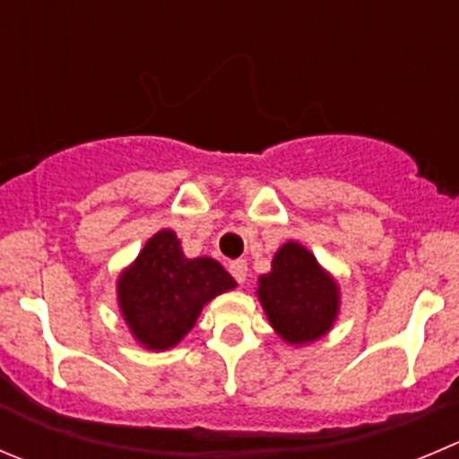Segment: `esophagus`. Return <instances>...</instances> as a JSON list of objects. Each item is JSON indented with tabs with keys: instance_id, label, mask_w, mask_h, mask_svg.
I'll return each instance as SVG.
<instances>
[{
	"instance_id": "esophagus-1",
	"label": "esophagus",
	"mask_w": 459,
	"mask_h": 459,
	"mask_svg": "<svg viewBox=\"0 0 459 459\" xmlns=\"http://www.w3.org/2000/svg\"><path fill=\"white\" fill-rule=\"evenodd\" d=\"M229 271H230V275L235 278V282L244 284V280H247V275H248V264L244 260H235L229 264Z\"/></svg>"
}]
</instances>
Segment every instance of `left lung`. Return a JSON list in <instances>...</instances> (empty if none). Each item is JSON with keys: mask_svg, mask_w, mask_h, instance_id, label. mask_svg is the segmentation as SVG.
I'll use <instances>...</instances> for the list:
<instances>
[{"mask_svg": "<svg viewBox=\"0 0 459 459\" xmlns=\"http://www.w3.org/2000/svg\"><path fill=\"white\" fill-rule=\"evenodd\" d=\"M257 296L275 332L296 345L323 336L338 311L336 282L296 242L275 253L271 273L260 278Z\"/></svg>", "mask_w": 459, "mask_h": 459, "instance_id": "obj_1", "label": "left lung"}]
</instances>
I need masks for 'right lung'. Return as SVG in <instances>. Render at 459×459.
<instances>
[{
	"instance_id": "obj_1",
	"label": "right lung",
	"mask_w": 459,
	"mask_h": 459,
	"mask_svg": "<svg viewBox=\"0 0 459 459\" xmlns=\"http://www.w3.org/2000/svg\"><path fill=\"white\" fill-rule=\"evenodd\" d=\"M235 287L212 257L188 260L172 230L154 235L118 280V302L136 341L168 350L193 329L211 298Z\"/></svg>"
}]
</instances>
